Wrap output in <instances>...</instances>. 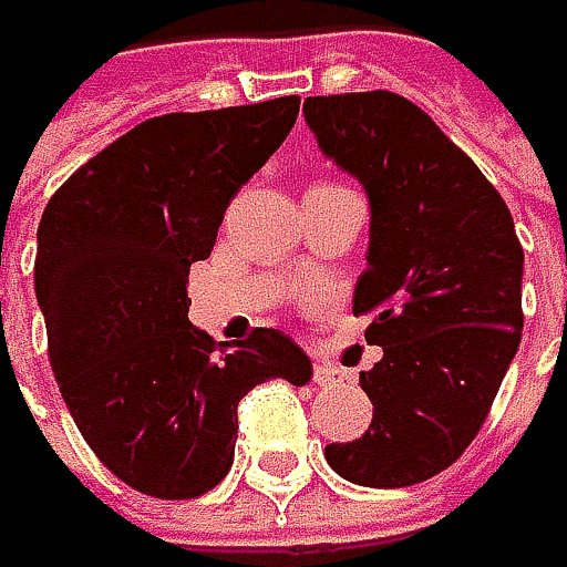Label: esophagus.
<instances>
[{"label":"esophagus","mask_w":567,"mask_h":567,"mask_svg":"<svg viewBox=\"0 0 567 567\" xmlns=\"http://www.w3.org/2000/svg\"><path fill=\"white\" fill-rule=\"evenodd\" d=\"M334 374H338V371H334L328 361H315V368H311V381H315V384H331Z\"/></svg>","instance_id":"34e87169"}]
</instances>
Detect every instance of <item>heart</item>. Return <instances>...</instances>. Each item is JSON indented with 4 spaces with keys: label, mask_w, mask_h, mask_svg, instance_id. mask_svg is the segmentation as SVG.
Here are the masks:
<instances>
[{
    "label": "heart",
    "mask_w": 567,
    "mask_h": 567,
    "mask_svg": "<svg viewBox=\"0 0 567 567\" xmlns=\"http://www.w3.org/2000/svg\"><path fill=\"white\" fill-rule=\"evenodd\" d=\"M315 186H324V183H315Z\"/></svg>",
    "instance_id": "1"
}]
</instances>
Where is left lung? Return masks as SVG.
Wrapping results in <instances>:
<instances>
[{
	"mask_svg": "<svg viewBox=\"0 0 567 567\" xmlns=\"http://www.w3.org/2000/svg\"><path fill=\"white\" fill-rule=\"evenodd\" d=\"M321 151L371 199L354 315L384 358L361 374L371 426L328 443L331 470L396 489L453 466L489 416L522 341V246L483 171L394 91L305 101Z\"/></svg>",
	"mask_w": 567,
	"mask_h": 567,
	"instance_id": "left-lung-1",
	"label": "left lung"
}]
</instances>
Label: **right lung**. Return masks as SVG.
<instances>
[{
  "mask_svg": "<svg viewBox=\"0 0 567 567\" xmlns=\"http://www.w3.org/2000/svg\"><path fill=\"white\" fill-rule=\"evenodd\" d=\"M298 94L137 124L49 199L35 295L49 361L84 443L131 489L196 499L223 483L239 400L311 361L279 328L216 354L189 324V266L216 246L223 213L285 141Z\"/></svg>",
  "mask_w": 567,
  "mask_h": 567,
  "instance_id": "1",
  "label": "right lung"
}]
</instances>
